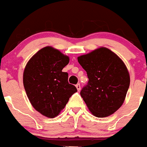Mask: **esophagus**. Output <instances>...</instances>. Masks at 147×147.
Wrapping results in <instances>:
<instances>
[{"mask_svg": "<svg viewBox=\"0 0 147 147\" xmlns=\"http://www.w3.org/2000/svg\"><path fill=\"white\" fill-rule=\"evenodd\" d=\"M76 88H77V90H78L79 92H80V89H81L80 84V83H78V84H76Z\"/></svg>", "mask_w": 147, "mask_h": 147, "instance_id": "34e87169", "label": "esophagus"}]
</instances>
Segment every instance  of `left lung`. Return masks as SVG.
Segmentation results:
<instances>
[{"instance_id":"1","label":"left lung","mask_w":147,"mask_h":147,"mask_svg":"<svg viewBox=\"0 0 147 147\" xmlns=\"http://www.w3.org/2000/svg\"><path fill=\"white\" fill-rule=\"evenodd\" d=\"M77 60L88 78L80 94L89 111L98 118L113 114L124 103L130 85L123 61L106 47L80 55Z\"/></svg>"}]
</instances>
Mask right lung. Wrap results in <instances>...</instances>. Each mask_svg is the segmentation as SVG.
<instances>
[{"instance_id":"1","label":"right lung","mask_w":147,"mask_h":147,"mask_svg":"<svg viewBox=\"0 0 147 147\" xmlns=\"http://www.w3.org/2000/svg\"><path fill=\"white\" fill-rule=\"evenodd\" d=\"M69 61L67 55L48 46L29 59L23 72V84L31 105L48 118L58 116L77 92L69 84L68 74L62 71Z\"/></svg>"}]
</instances>
